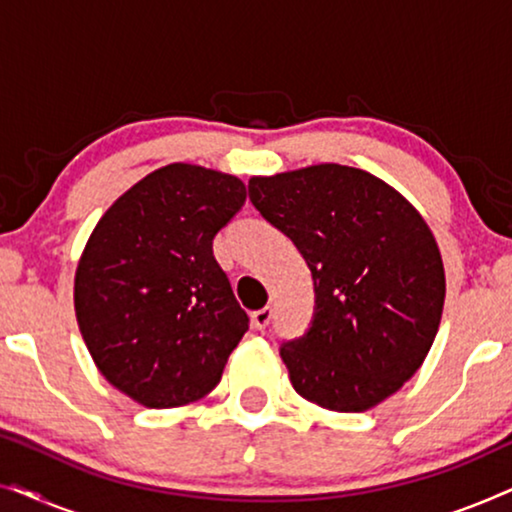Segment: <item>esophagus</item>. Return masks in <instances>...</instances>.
<instances>
[{
  "label": "esophagus",
  "mask_w": 512,
  "mask_h": 512,
  "mask_svg": "<svg viewBox=\"0 0 512 512\" xmlns=\"http://www.w3.org/2000/svg\"><path fill=\"white\" fill-rule=\"evenodd\" d=\"M270 319H272V310H270V307H263V310L251 312V326H254L256 331H263V328L270 324Z\"/></svg>",
  "instance_id": "obj_1"
}]
</instances>
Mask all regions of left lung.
I'll return each mask as SVG.
<instances>
[{
	"label": "left lung",
	"mask_w": 512,
	"mask_h": 512,
	"mask_svg": "<svg viewBox=\"0 0 512 512\" xmlns=\"http://www.w3.org/2000/svg\"><path fill=\"white\" fill-rule=\"evenodd\" d=\"M249 200L291 237L314 277V321L284 342L305 401L366 412L422 366L445 305V268L424 216L387 181L321 163L249 179Z\"/></svg>",
	"instance_id": "8db88e82"
}]
</instances>
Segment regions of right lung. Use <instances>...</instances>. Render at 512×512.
I'll return each mask as SVG.
<instances>
[{"instance_id":"obj_1","label":"right lung","mask_w":512,"mask_h":512,"mask_svg":"<svg viewBox=\"0 0 512 512\" xmlns=\"http://www.w3.org/2000/svg\"><path fill=\"white\" fill-rule=\"evenodd\" d=\"M247 188L233 174L170 163L97 221L76 265L74 312L95 366L144 408H179L219 384L249 328L212 240Z\"/></svg>"}]
</instances>
